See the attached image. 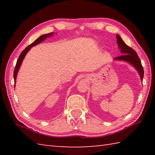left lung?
<instances>
[{
  "mask_svg": "<svg viewBox=\"0 0 155 155\" xmlns=\"http://www.w3.org/2000/svg\"><path fill=\"white\" fill-rule=\"evenodd\" d=\"M117 44L118 45V48L120 49L121 53L123 55L114 58V60L116 61H123L128 62L131 65L137 69V71L139 72V75L140 77V79L143 81V76H144V71L142 64H141L140 60L137 54L135 51L133 50L132 48L128 47L122 40L121 37L118 35H117Z\"/></svg>",
  "mask_w": 155,
  "mask_h": 155,
  "instance_id": "obj_1",
  "label": "left lung"
}]
</instances>
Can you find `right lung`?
Here are the masks:
<instances>
[{
  "mask_svg": "<svg viewBox=\"0 0 155 155\" xmlns=\"http://www.w3.org/2000/svg\"><path fill=\"white\" fill-rule=\"evenodd\" d=\"M54 32H50V33H48V34H45L41 36L40 37H38L37 40H36L35 42H32V44H31L30 45H28V47L26 48L24 51H23L21 54H20L19 57L18 58V61L16 62V64L15 66V71H14V80H15V83H16V76H17V73H18V71L20 68V67H21V65L23 59H24L25 55L27 54V53L28 52V51L30 50V49L32 47H34V46L37 45L39 43H41V42H42L43 41H45L46 38H48V37H51V36L53 35Z\"/></svg>",
  "mask_w": 155,
  "mask_h": 155,
  "instance_id": "add662e5",
  "label": "right lung"
}]
</instances>
